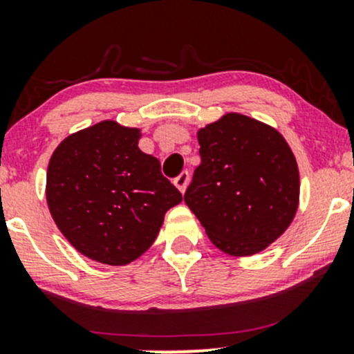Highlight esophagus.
<instances>
[{
  "mask_svg": "<svg viewBox=\"0 0 354 354\" xmlns=\"http://www.w3.org/2000/svg\"><path fill=\"white\" fill-rule=\"evenodd\" d=\"M188 183H189V173L188 171H181L176 178H174V185H176V188L180 189L181 193H185Z\"/></svg>",
  "mask_w": 354,
  "mask_h": 354,
  "instance_id": "34e87169",
  "label": "esophagus"
}]
</instances>
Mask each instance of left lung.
Segmentation results:
<instances>
[{
	"label": "left lung",
	"instance_id": "1",
	"mask_svg": "<svg viewBox=\"0 0 354 354\" xmlns=\"http://www.w3.org/2000/svg\"><path fill=\"white\" fill-rule=\"evenodd\" d=\"M201 163L185 203L225 253H259L293 221L299 173L284 138L270 126L230 113L198 131Z\"/></svg>",
	"mask_w": 354,
	"mask_h": 354
}]
</instances>
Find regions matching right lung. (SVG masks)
Returning <instances> with one entry per match:
<instances>
[{
    "label": "right lung",
    "mask_w": 354,
    "mask_h": 354,
    "mask_svg": "<svg viewBox=\"0 0 354 354\" xmlns=\"http://www.w3.org/2000/svg\"><path fill=\"white\" fill-rule=\"evenodd\" d=\"M138 140L140 129L101 121L68 136L48 165L46 200L56 226L80 253L104 265L140 258L166 211L183 200Z\"/></svg>",
    "instance_id": "right-lung-1"
}]
</instances>
